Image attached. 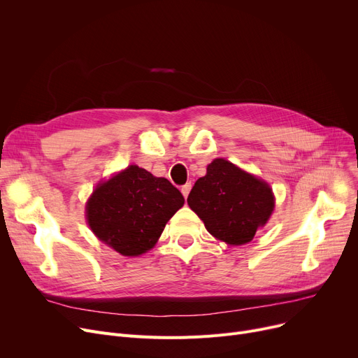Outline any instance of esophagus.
<instances>
[{"label":"esophagus","instance_id":"esophagus-1","mask_svg":"<svg viewBox=\"0 0 358 358\" xmlns=\"http://www.w3.org/2000/svg\"><path fill=\"white\" fill-rule=\"evenodd\" d=\"M190 190H192V182H187V184H184V185L181 187V193H182V196H184L185 199H187V196H189Z\"/></svg>","mask_w":358,"mask_h":358}]
</instances>
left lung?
Segmentation results:
<instances>
[{
    "instance_id": "8db88e82",
    "label": "left lung",
    "mask_w": 358,
    "mask_h": 358,
    "mask_svg": "<svg viewBox=\"0 0 358 358\" xmlns=\"http://www.w3.org/2000/svg\"><path fill=\"white\" fill-rule=\"evenodd\" d=\"M187 203L209 234L229 245L252 241L274 209L267 182L222 158L208 165V173L194 182Z\"/></svg>"
}]
</instances>
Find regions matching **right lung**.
Wrapping results in <instances>:
<instances>
[{
    "label": "right lung",
    "instance_id": "add662e5",
    "mask_svg": "<svg viewBox=\"0 0 358 358\" xmlns=\"http://www.w3.org/2000/svg\"><path fill=\"white\" fill-rule=\"evenodd\" d=\"M184 197L166 178L130 165L100 184L87 203L91 231L124 257L152 248Z\"/></svg>",
    "mask_w": 358,
    "mask_h": 358
}]
</instances>
